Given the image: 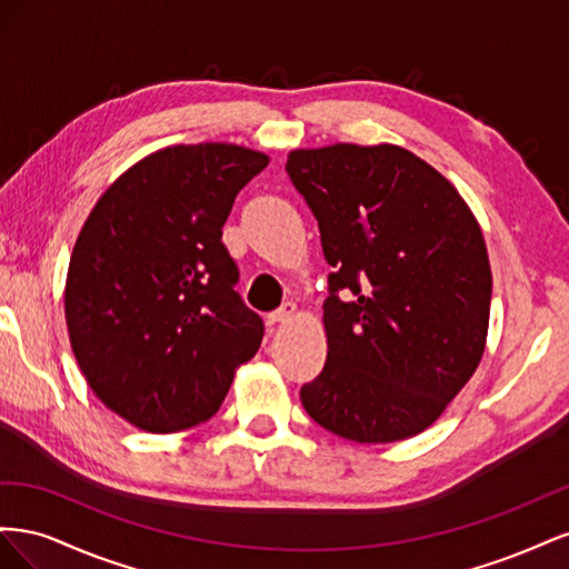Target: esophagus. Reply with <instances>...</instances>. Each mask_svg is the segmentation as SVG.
Wrapping results in <instances>:
<instances>
[{
  "instance_id": "esophagus-1",
  "label": "esophagus",
  "mask_w": 569,
  "mask_h": 569,
  "mask_svg": "<svg viewBox=\"0 0 569 569\" xmlns=\"http://www.w3.org/2000/svg\"><path fill=\"white\" fill-rule=\"evenodd\" d=\"M295 313H297V306L291 303V301H287V303H282L278 311H272L270 316H268V322L270 325H274V322H287V320H291L295 318Z\"/></svg>"
}]
</instances>
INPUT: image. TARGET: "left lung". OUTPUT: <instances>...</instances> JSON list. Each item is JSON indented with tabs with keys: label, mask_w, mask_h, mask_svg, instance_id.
Returning a JSON list of instances; mask_svg holds the SVG:
<instances>
[{
	"label": "left lung",
	"mask_w": 569,
	"mask_h": 569,
	"mask_svg": "<svg viewBox=\"0 0 569 569\" xmlns=\"http://www.w3.org/2000/svg\"><path fill=\"white\" fill-rule=\"evenodd\" d=\"M287 176L318 220L327 360L308 416L358 443L420 435L485 353L491 268L472 211L401 147L299 149Z\"/></svg>",
	"instance_id": "1"
}]
</instances>
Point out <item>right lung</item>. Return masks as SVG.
I'll return each mask as SVG.
<instances>
[{"label": "right lung", "mask_w": 569, "mask_h": 569, "mask_svg": "<svg viewBox=\"0 0 569 569\" xmlns=\"http://www.w3.org/2000/svg\"><path fill=\"white\" fill-rule=\"evenodd\" d=\"M268 166L234 144H180L120 176L84 220L66 325L104 406L153 435L213 418L263 320L239 297L222 244L234 197Z\"/></svg>", "instance_id": "right-lung-1"}]
</instances>
